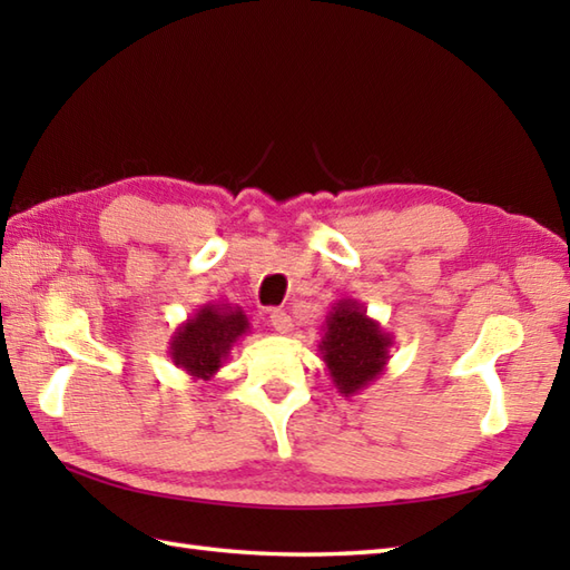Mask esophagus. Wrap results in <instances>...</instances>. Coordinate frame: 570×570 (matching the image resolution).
I'll return each instance as SVG.
<instances>
[{
    "mask_svg": "<svg viewBox=\"0 0 570 570\" xmlns=\"http://www.w3.org/2000/svg\"><path fill=\"white\" fill-rule=\"evenodd\" d=\"M272 328L276 331V333H292V328H294V323H292V316H288L286 311H272Z\"/></svg>",
    "mask_w": 570,
    "mask_h": 570,
    "instance_id": "34e87169",
    "label": "esophagus"
}]
</instances>
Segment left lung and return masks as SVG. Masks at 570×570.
<instances>
[{
	"mask_svg": "<svg viewBox=\"0 0 570 570\" xmlns=\"http://www.w3.org/2000/svg\"><path fill=\"white\" fill-rule=\"evenodd\" d=\"M318 353L331 382L343 396H355L380 377L394 345L380 321L367 316L357 298H341L323 321Z\"/></svg>",
	"mask_w": 570,
	"mask_h": 570,
	"instance_id": "left-lung-1",
	"label": "left lung"
}]
</instances>
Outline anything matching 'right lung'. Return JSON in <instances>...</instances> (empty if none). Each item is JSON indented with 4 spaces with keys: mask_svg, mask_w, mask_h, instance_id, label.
<instances>
[{
    "mask_svg": "<svg viewBox=\"0 0 570 570\" xmlns=\"http://www.w3.org/2000/svg\"><path fill=\"white\" fill-rule=\"evenodd\" d=\"M249 333L245 311L233 304H203L178 325L168 343V355L193 382H208L233 353L235 343Z\"/></svg>",
    "mask_w": 570,
    "mask_h": 570,
    "instance_id": "add662e5",
    "label": "right lung"
}]
</instances>
